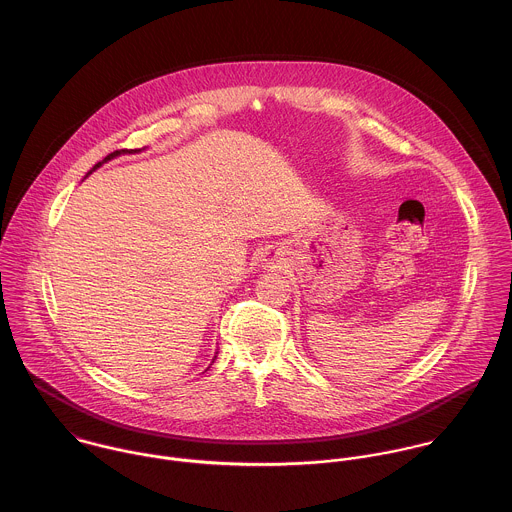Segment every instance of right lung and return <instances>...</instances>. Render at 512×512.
Wrapping results in <instances>:
<instances>
[{"label": "right lung", "instance_id": "obj_1", "mask_svg": "<svg viewBox=\"0 0 512 512\" xmlns=\"http://www.w3.org/2000/svg\"><path fill=\"white\" fill-rule=\"evenodd\" d=\"M121 153H137V149H135V151H133V149H121V151H115V153H111V155H107V157H105V159H103V161H101V163H97V165H95V169H97V167H101V165H103V163H107V161H111V159H115V157H119V155H121ZM95 169H93V171H95Z\"/></svg>", "mask_w": 512, "mask_h": 512}]
</instances>
